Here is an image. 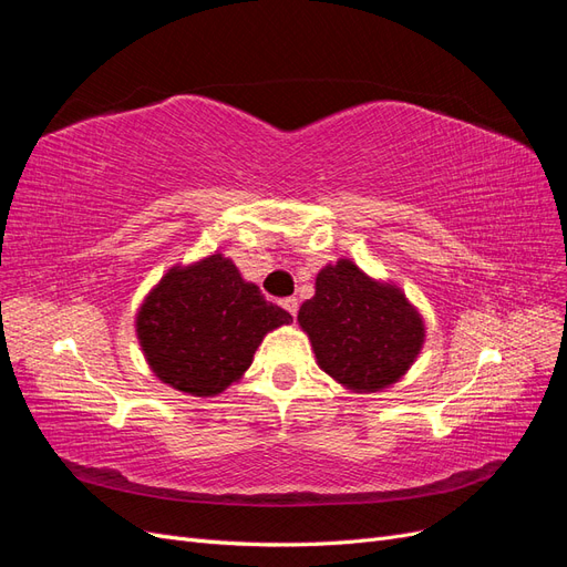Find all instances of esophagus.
Segmentation results:
<instances>
[{
  "label": "esophagus",
  "instance_id": "esophagus-1",
  "mask_svg": "<svg viewBox=\"0 0 567 567\" xmlns=\"http://www.w3.org/2000/svg\"><path fill=\"white\" fill-rule=\"evenodd\" d=\"M281 307H284V310H286L290 317H296V315H298V298H284V300H281Z\"/></svg>",
  "mask_w": 567,
  "mask_h": 567
}]
</instances>
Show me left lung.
Returning a JSON list of instances; mask_svg holds the SVG:
<instances>
[{
	"instance_id": "obj_1",
	"label": "left lung",
	"mask_w": 567,
	"mask_h": 567,
	"mask_svg": "<svg viewBox=\"0 0 567 567\" xmlns=\"http://www.w3.org/2000/svg\"><path fill=\"white\" fill-rule=\"evenodd\" d=\"M298 321L319 367L357 392L398 383L425 338L423 319L402 290L373 281L350 260L317 274L315 298L302 302Z\"/></svg>"
}]
</instances>
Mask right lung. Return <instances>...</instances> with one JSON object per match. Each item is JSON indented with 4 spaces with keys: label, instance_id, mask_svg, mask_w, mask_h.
Segmentation results:
<instances>
[{
    "label": "right lung",
    "instance_id": "obj_1",
    "mask_svg": "<svg viewBox=\"0 0 567 567\" xmlns=\"http://www.w3.org/2000/svg\"><path fill=\"white\" fill-rule=\"evenodd\" d=\"M279 305L241 279L225 255L173 267L136 315V338L151 371L194 398L227 390L252 364L262 338L290 323Z\"/></svg>",
    "mask_w": 567,
    "mask_h": 567
}]
</instances>
